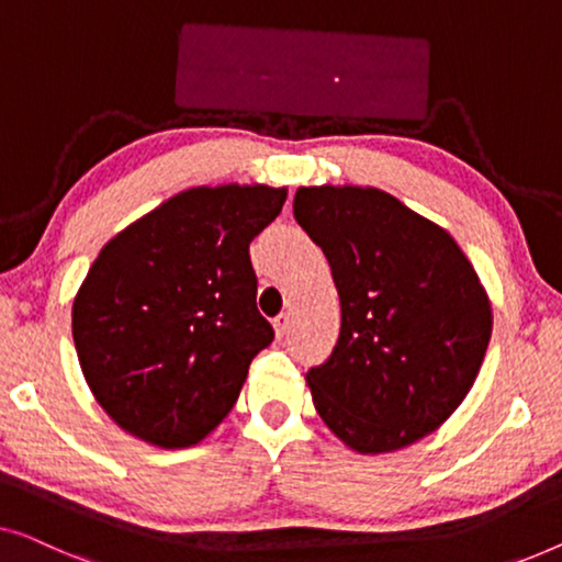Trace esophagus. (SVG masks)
Wrapping results in <instances>:
<instances>
[{"instance_id": "esophagus-1", "label": "esophagus", "mask_w": 562, "mask_h": 562, "mask_svg": "<svg viewBox=\"0 0 562 562\" xmlns=\"http://www.w3.org/2000/svg\"><path fill=\"white\" fill-rule=\"evenodd\" d=\"M273 329H276V337H279V339L286 337L289 329H291V314L283 312V314L276 316V319H273Z\"/></svg>"}]
</instances>
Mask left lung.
<instances>
[{"instance_id": "obj_1", "label": "left lung", "mask_w": 562, "mask_h": 562, "mask_svg": "<svg viewBox=\"0 0 562 562\" xmlns=\"http://www.w3.org/2000/svg\"><path fill=\"white\" fill-rule=\"evenodd\" d=\"M294 217L327 256L341 327L306 372L314 408L364 457L408 449L463 403L492 337V304L441 225L378 187H299Z\"/></svg>"}]
</instances>
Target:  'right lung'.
I'll use <instances>...</instances> for the list:
<instances>
[{"label":"right lung","instance_id":"obj_1","mask_svg":"<svg viewBox=\"0 0 562 562\" xmlns=\"http://www.w3.org/2000/svg\"><path fill=\"white\" fill-rule=\"evenodd\" d=\"M286 187H192L105 243L72 299V341L109 418L159 449H190L238 401L273 341L248 246Z\"/></svg>","mask_w":562,"mask_h":562}]
</instances>
